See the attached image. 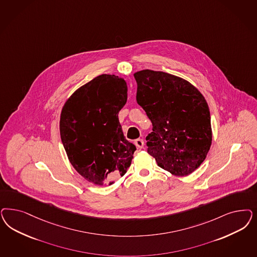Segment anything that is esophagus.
<instances>
[{
  "label": "esophagus",
  "instance_id": "34e87169",
  "mask_svg": "<svg viewBox=\"0 0 257 257\" xmlns=\"http://www.w3.org/2000/svg\"><path fill=\"white\" fill-rule=\"evenodd\" d=\"M134 144H135V146H136L138 149H143V148H144V141H143V139H136V140L134 141Z\"/></svg>",
  "mask_w": 257,
  "mask_h": 257
}]
</instances>
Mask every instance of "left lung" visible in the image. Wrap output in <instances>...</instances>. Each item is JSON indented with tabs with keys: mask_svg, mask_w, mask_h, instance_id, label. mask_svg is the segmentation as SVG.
<instances>
[{
	"mask_svg": "<svg viewBox=\"0 0 257 257\" xmlns=\"http://www.w3.org/2000/svg\"><path fill=\"white\" fill-rule=\"evenodd\" d=\"M134 78L137 103L152 123L146 137L149 154L171 174H191L212 144L206 100L188 81L164 72L143 70Z\"/></svg>",
	"mask_w": 257,
	"mask_h": 257,
	"instance_id": "left-lung-1",
	"label": "left lung"
}]
</instances>
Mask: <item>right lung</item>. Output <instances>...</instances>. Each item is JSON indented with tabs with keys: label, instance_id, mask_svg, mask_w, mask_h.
I'll return each mask as SVG.
<instances>
[{
	"label": "right lung",
	"instance_id": "add662e5",
	"mask_svg": "<svg viewBox=\"0 0 257 257\" xmlns=\"http://www.w3.org/2000/svg\"><path fill=\"white\" fill-rule=\"evenodd\" d=\"M127 98L123 78L101 75L67 100L60 137L69 161L87 181L111 184L130 168L136 147L124 137L118 113Z\"/></svg>",
	"mask_w": 257,
	"mask_h": 257
}]
</instances>
